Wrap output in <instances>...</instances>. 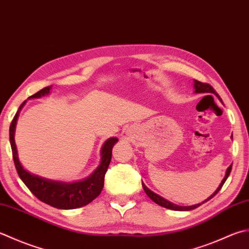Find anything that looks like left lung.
I'll use <instances>...</instances> for the list:
<instances>
[{"instance_id":"left-lung-1","label":"left lung","mask_w":249,"mask_h":249,"mask_svg":"<svg viewBox=\"0 0 249 249\" xmlns=\"http://www.w3.org/2000/svg\"><path fill=\"white\" fill-rule=\"evenodd\" d=\"M194 89H196V92H212V94H216V90L213 89V86L207 84V83H202V82H199V81H197V80H194ZM216 95H217V94H216ZM217 96H218V95H217ZM231 169H232V165H230V166L228 167L227 173H226V176H225V178H223V180L221 181V183H220V186H219V188L216 190L215 192H213V196H209V197L206 199V201H204L203 203L207 202L208 199H211L212 197L215 196L216 194L219 192V190H220V189L222 188L223 183L226 182L227 178L229 177V175H230ZM142 188H143V190H144V192L147 193V196H148L151 199H152V201H153L154 203H157L158 205L162 206V207L168 208V209H173V211H192V209L197 208L199 205H201V204H196V205L188 206V207H187V206H178V205H176V204L170 203V202L167 201V199H165V198H163L162 196H158L157 193H154V192L151 191L150 189H148L147 187H145L144 183H142ZM203 203H202V204H203Z\"/></svg>"}]
</instances>
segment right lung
Listing matches in <instances>:
<instances>
[{
    "instance_id": "1",
    "label": "right lung",
    "mask_w": 249,
    "mask_h": 249,
    "mask_svg": "<svg viewBox=\"0 0 249 249\" xmlns=\"http://www.w3.org/2000/svg\"><path fill=\"white\" fill-rule=\"evenodd\" d=\"M52 87L47 86L45 89L29 97V98H40L42 96L50 94ZM26 101L22 102L19 107V110L15 114L14 119L9 126V141H11V147L13 152V159L15 163V167L17 169L19 177L26 184L28 189L43 203L48 204L55 208L59 209H74L94 201V199L101 193L104 188L105 175L107 169L109 167L112 158V148L118 142V138H110L105 142L104 147L101 149V163L99 167L97 168L91 176L83 181L66 183L53 181V180L44 179L42 177L32 175L24 169L18 160L16 144H15L14 134L15 127H16L17 119L19 115V111L21 110Z\"/></svg>"
}]
</instances>
